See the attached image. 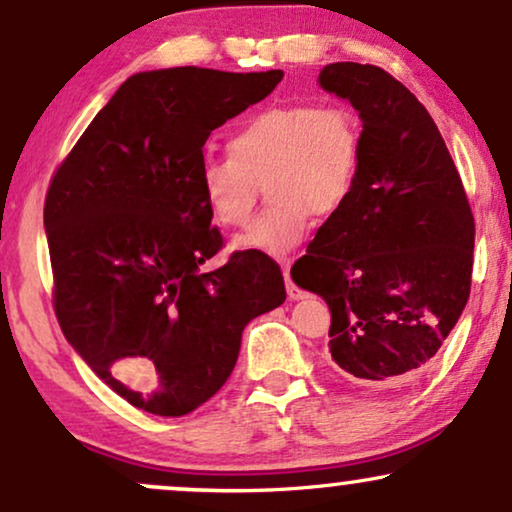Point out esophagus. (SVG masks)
<instances>
[{
  "instance_id": "34e87169",
  "label": "esophagus",
  "mask_w": 512,
  "mask_h": 512,
  "mask_svg": "<svg viewBox=\"0 0 512 512\" xmlns=\"http://www.w3.org/2000/svg\"><path fill=\"white\" fill-rule=\"evenodd\" d=\"M285 287H287V296L292 301H299V299H304V296H306L304 289H299V287L294 285V280H292V277H289V268L287 266H285Z\"/></svg>"
}]
</instances>
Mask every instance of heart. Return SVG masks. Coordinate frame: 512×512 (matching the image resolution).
<instances>
[{
    "mask_svg": "<svg viewBox=\"0 0 512 512\" xmlns=\"http://www.w3.org/2000/svg\"><path fill=\"white\" fill-rule=\"evenodd\" d=\"M363 173V128L349 106L289 102L251 113L227 137V154H206L197 189L208 216L242 227L268 182L273 206L235 249L280 258L311 232L315 216L332 218L349 204Z\"/></svg>",
    "mask_w": 512,
    "mask_h": 512,
    "instance_id": "1",
    "label": "heart"
}]
</instances>
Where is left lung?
Segmentation results:
<instances>
[{
  "mask_svg": "<svg viewBox=\"0 0 512 512\" xmlns=\"http://www.w3.org/2000/svg\"><path fill=\"white\" fill-rule=\"evenodd\" d=\"M320 85L363 121V173L294 263L330 306V356L365 389H394L437 356L468 304L475 218L444 137L415 94L370 63L339 61Z\"/></svg>",
  "mask_w": 512,
  "mask_h": 512,
  "instance_id": "1",
  "label": "left lung"
}]
</instances>
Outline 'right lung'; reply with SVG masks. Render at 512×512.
Segmentation results:
<instances>
[{"instance_id": "right-lung-1", "label": "right lung", "mask_w": 512, "mask_h": 512, "mask_svg": "<svg viewBox=\"0 0 512 512\" xmlns=\"http://www.w3.org/2000/svg\"><path fill=\"white\" fill-rule=\"evenodd\" d=\"M282 71L163 68L132 75L56 168L44 199L54 313L73 349L125 401L192 413L235 368L242 330L285 304L280 266L235 251L197 189L204 144Z\"/></svg>"}]
</instances>
